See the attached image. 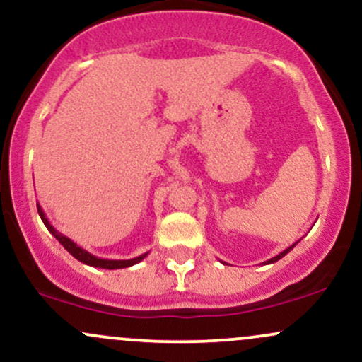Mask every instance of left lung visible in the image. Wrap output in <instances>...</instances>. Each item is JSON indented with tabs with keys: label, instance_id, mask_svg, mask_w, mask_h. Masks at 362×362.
<instances>
[{
	"label": "left lung",
	"instance_id": "1",
	"mask_svg": "<svg viewBox=\"0 0 362 362\" xmlns=\"http://www.w3.org/2000/svg\"><path fill=\"white\" fill-rule=\"evenodd\" d=\"M296 244H298V242H295V244H293V245H290V247H288V249H284L283 250V252H279L278 254V256H274L273 259H269V261H266V264H273V262H276V261H279V259H281V257H284V256H286V254L288 252H290V250L293 249V247H295V245Z\"/></svg>",
	"mask_w": 362,
	"mask_h": 362
}]
</instances>
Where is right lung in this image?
<instances>
[{"mask_svg": "<svg viewBox=\"0 0 362 362\" xmlns=\"http://www.w3.org/2000/svg\"><path fill=\"white\" fill-rule=\"evenodd\" d=\"M37 210H38V215H40L42 222L47 227V230H49L52 235L61 242V245H64V249L67 250V252L71 254V256H74L78 261L83 262V264H88V266H93V267H101V269H123V267H130L134 264H137V262L142 261L144 257L147 256L148 252L142 254V256L139 257H134V259H123V261H118V259H101V257H96L93 256V254H89L88 250H84L83 247H79L76 242H72L69 237H66L64 233H61L59 230H55L54 225L49 222V218H47L44 210H42V206L37 203Z\"/></svg>", "mask_w": 362, "mask_h": 362, "instance_id": "add662e5", "label": "right lung"}]
</instances>
